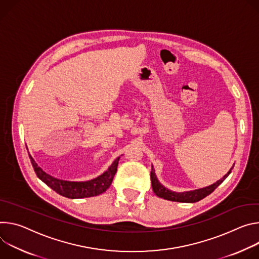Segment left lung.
<instances>
[{"mask_svg": "<svg viewBox=\"0 0 259 259\" xmlns=\"http://www.w3.org/2000/svg\"><path fill=\"white\" fill-rule=\"evenodd\" d=\"M234 165L229 168V170L227 173L218 181H216L215 183L199 188V189H194V190H189V191H183V192H176L170 190L166 187H164L159 180L157 179L156 175H155V169L153 167V165H151V173H150V177H151V185H152V189L153 192L163 198V199H167V200H171V202H179V203H195L198 202V200L205 198L207 195L211 194L227 177L228 175L232 173Z\"/></svg>", "mask_w": 259, "mask_h": 259, "instance_id": "1", "label": "left lung"}]
</instances>
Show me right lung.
Returning <instances> with one entry per match:
<instances>
[{"label": "right lung", "mask_w": 259, "mask_h": 259, "mask_svg": "<svg viewBox=\"0 0 259 259\" xmlns=\"http://www.w3.org/2000/svg\"><path fill=\"white\" fill-rule=\"evenodd\" d=\"M27 149V147H26ZM28 156L31 158V162L35 169V173L37 174L38 178L42 180L47 186L53 189L56 193H59L68 198H84V197H91L99 195L105 192L111 185L113 178L116 174L117 165L119 161V157L115 159L112 164L104 171L100 176L88 180V181H68L57 179L46 171H44L38 163L35 161L33 156L28 153Z\"/></svg>", "instance_id": "1"}]
</instances>
